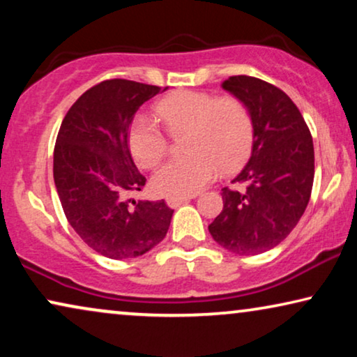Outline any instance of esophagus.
Masks as SVG:
<instances>
[{"instance_id": "esophagus-1", "label": "esophagus", "mask_w": 357, "mask_h": 357, "mask_svg": "<svg viewBox=\"0 0 357 357\" xmlns=\"http://www.w3.org/2000/svg\"><path fill=\"white\" fill-rule=\"evenodd\" d=\"M193 198H197V195H190V197H169V198H165V203H167V206H170V208H177L182 203H187Z\"/></svg>"}]
</instances>
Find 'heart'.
<instances>
[{"mask_svg": "<svg viewBox=\"0 0 357 357\" xmlns=\"http://www.w3.org/2000/svg\"><path fill=\"white\" fill-rule=\"evenodd\" d=\"M155 114L170 133L185 135L187 155L172 158L155 170L153 188L162 197H188L247 158L253 121L247 105L236 97L180 91L155 105ZM128 144L141 167H154L167 151V136L158 121L138 115L131 121Z\"/></svg>", "mask_w": 357, "mask_h": 357, "instance_id": "1", "label": "heart"}]
</instances>
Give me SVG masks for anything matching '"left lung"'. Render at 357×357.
<instances>
[{"label":"left lung","instance_id":"left-lung-1","mask_svg":"<svg viewBox=\"0 0 357 357\" xmlns=\"http://www.w3.org/2000/svg\"><path fill=\"white\" fill-rule=\"evenodd\" d=\"M222 89L247 105L253 143L248 162L232 180L245 190L222 188L224 208L208 229L226 250L258 255L284 241L305 211L314 183V143L299 109L276 86L231 76Z\"/></svg>","mask_w":357,"mask_h":357}]
</instances>
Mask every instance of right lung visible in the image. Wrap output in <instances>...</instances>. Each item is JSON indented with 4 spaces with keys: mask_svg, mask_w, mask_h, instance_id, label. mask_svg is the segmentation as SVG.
I'll return each mask as SVG.
<instances>
[{
    "mask_svg": "<svg viewBox=\"0 0 357 357\" xmlns=\"http://www.w3.org/2000/svg\"><path fill=\"white\" fill-rule=\"evenodd\" d=\"M167 87L110 79L91 87L61 121L53 178L68 222L100 255H144L165 237L174 209L131 198L146 183L131 159L128 128L144 102Z\"/></svg>",
    "mask_w": 357,
    "mask_h": 357,
    "instance_id": "obj_1",
    "label": "right lung"
}]
</instances>
